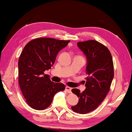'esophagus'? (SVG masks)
Listing matches in <instances>:
<instances>
[{
    "mask_svg": "<svg viewBox=\"0 0 132 132\" xmlns=\"http://www.w3.org/2000/svg\"><path fill=\"white\" fill-rule=\"evenodd\" d=\"M65 90H66V91L68 93H70L71 92H72V89H71V87L68 86H66Z\"/></svg>",
    "mask_w": 132,
    "mask_h": 132,
    "instance_id": "1",
    "label": "esophagus"
}]
</instances>
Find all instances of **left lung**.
<instances>
[{"instance_id":"obj_1","label":"left lung","mask_w":132,"mask_h":132,"mask_svg":"<svg viewBox=\"0 0 132 132\" xmlns=\"http://www.w3.org/2000/svg\"><path fill=\"white\" fill-rule=\"evenodd\" d=\"M77 46L87 58L85 86L82 92L78 89L72 92L79 97L76 105L72 106L73 111L86 114L95 110L110 90L114 77L112 56L108 48L101 43L89 40L79 42Z\"/></svg>"}]
</instances>
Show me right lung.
<instances>
[{
  "label": "right lung",
  "mask_w": 132,
  "mask_h": 132,
  "mask_svg": "<svg viewBox=\"0 0 132 132\" xmlns=\"http://www.w3.org/2000/svg\"><path fill=\"white\" fill-rule=\"evenodd\" d=\"M70 40L42 37L26 44L19 59V83L26 103L35 110L51 105L54 96L65 89L62 83H54L45 70L51 69L58 52Z\"/></svg>",
  "instance_id": "obj_1"
}]
</instances>
